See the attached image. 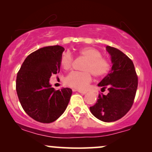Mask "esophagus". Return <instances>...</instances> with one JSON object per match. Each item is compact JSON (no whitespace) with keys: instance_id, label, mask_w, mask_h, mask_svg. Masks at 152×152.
Returning a JSON list of instances; mask_svg holds the SVG:
<instances>
[{"instance_id":"1","label":"esophagus","mask_w":152,"mask_h":152,"mask_svg":"<svg viewBox=\"0 0 152 152\" xmlns=\"http://www.w3.org/2000/svg\"><path fill=\"white\" fill-rule=\"evenodd\" d=\"M77 91L78 92V93H81V94H83V95H85V94L87 93V92H86V91H81V90H78Z\"/></svg>"}]
</instances>
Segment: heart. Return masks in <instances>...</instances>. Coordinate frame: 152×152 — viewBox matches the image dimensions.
Masks as SVG:
<instances>
[{"label":"heart","instance_id":"b5f03b06","mask_svg":"<svg viewBox=\"0 0 152 152\" xmlns=\"http://www.w3.org/2000/svg\"><path fill=\"white\" fill-rule=\"evenodd\" d=\"M78 55L86 59L82 70L84 72H73L65 78V82L70 87L78 90H85L91 82V74L95 77H102L110 69V62L106 57H102L101 52L91 47H86L78 50ZM73 57L69 52L62 54L60 65L65 70L72 65Z\"/></svg>","mask_w":152,"mask_h":152}]
</instances>
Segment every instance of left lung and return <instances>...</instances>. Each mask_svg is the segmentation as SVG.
<instances>
[{
  "instance_id": "1",
  "label": "left lung",
  "mask_w": 152,
  "mask_h": 152,
  "mask_svg": "<svg viewBox=\"0 0 152 152\" xmlns=\"http://www.w3.org/2000/svg\"><path fill=\"white\" fill-rule=\"evenodd\" d=\"M111 55V71L99 83L109 93L99 94L95 105L90 107L93 116L104 122L116 121L124 117L133 104L138 85V78L133 62L124 53L107 46Z\"/></svg>"
}]
</instances>
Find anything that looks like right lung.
Here are the masks:
<instances>
[{"label": "right lung", "instance_id": "1", "mask_svg": "<svg viewBox=\"0 0 152 152\" xmlns=\"http://www.w3.org/2000/svg\"><path fill=\"white\" fill-rule=\"evenodd\" d=\"M64 48L48 46L31 53L17 73L16 90L23 109L36 121L50 124L64 112L72 94L68 88L55 90L49 80L60 69Z\"/></svg>", "mask_w": 152, "mask_h": 152}]
</instances>
